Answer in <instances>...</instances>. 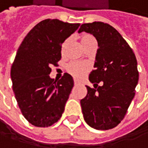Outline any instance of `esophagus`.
Instances as JSON below:
<instances>
[{
	"mask_svg": "<svg viewBox=\"0 0 148 148\" xmlns=\"http://www.w3.org/2000/svg\"><path fill=\"white\" fill-rule=\"evenodd\" d=\"M74 85H78V84H79V81H77V80H74Z\"/></svg>",
	"mask_w": 148,
	"mask_h": 148,
	"instance_id": "obj_1",
	"label": "esophagus"
}]
</instances>
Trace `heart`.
<instances>
[{"label":"heart","instance_id":"b5f03b06","mask_svg":"<svg viewBox=\"0 0 148 148\" xmlns=\"http://www.w3.org/2000/svg\"><path fill=\"white\" fill-rule=\"evenodd\" d=\"M80 42L82 44L83 48H84L85 46H87L89 43H90L93 41H95V38L90 35V34H84L80 38ZM69 43V40H65L63 44H62V51L64 50V48H66V46ZM67 71L69 72V74H71L74 78L75 79H80L82 78L84 74H86L89 71V66L87 65L86 64H84L81 62H78V61H73L71 63H69L67 65Z\"/></svg>","mask_w":148,"mask_h":148}]
</instances>
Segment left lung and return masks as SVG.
Masks as SVG:
<instances>
[{
    "label": "left lung",
    "mask_w": 148,
    "mask_h": 148,
    "mask_svg": "<svg viewBox=\"0 0 148 148\" xmlns=\"http://www.w3.org/2000/svg\"><path fill=\"white\" fill-rule=\"evenodd\" d=\"M82 32L92 34L99 47L89 75L95 88L86 85L87 95L80 100L84 119L96 130L112 129L123 120L134 98L139 79L136 58L126 40L107 23H84L78 32Z\"/></svg>",
    "instance_id": "left-lung-1"
}]
</instances>
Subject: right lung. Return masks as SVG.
Listing matches in <instances>:
<instances>
[{
	"label": "right lung",
	"mask_w": 148,
	"mask_h": 148,
	"mask_svg": "<svg viewBox=\"0 0 148 148\" xmlns=\"http://www.w3.org/2000/svg\"><path fill=\"white\" fill-rule=\"evenodd\" d=\"M58 19H46L27 33L11 69L12 89L23 116L32 125L48 127L64 110L74 86L70 74L51 79V66L61 59L62 43L79 27Z\"/></svg>",
	"instance_id": "obj_1"
}]
</instances>
